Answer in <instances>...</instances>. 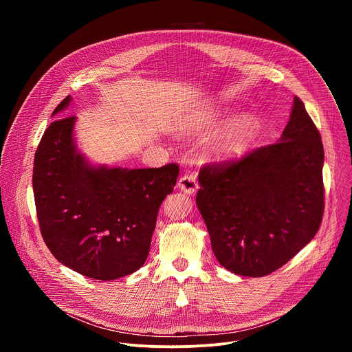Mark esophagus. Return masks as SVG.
Returning a JSON list of instances; mask_svg holds the SVG:
<instances>
[{
    "label": "esophagus",
    "mask_w": 352,
    "mask_h": 352,
    "mask_svg": "<svg viewBox=\"0 0 352 352\" xmlns=\"http://www.w3.org/2000/svg\"><path fill=\"white\" fill-rule=\"evenodd\" d=\"M178 188L182 192H185L188 195H192L197 189V181L192 174H185L178 179Z\"/></svg>",
    "instance_id": "1"
}]
</instances>
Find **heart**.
<instances>
[{"label":"heart","mask_w":352,"mask_h":352,"mask_svg":"<svg viewBox=\"0 0 352 352\" xmlns=\"http://www.w3.org/2000/svg\"><path fill=\"white\" fill-rule=\"evenodd\" d=\"M259 121L252 114H242L230 121L212 140L209 153L219 160L242 156L259 135Z\"/></svg>","instance_id":"obj_1"}]
</instances>
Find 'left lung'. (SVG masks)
Listing matches in <instances>:
<instances>
[{"label": "left lung", "mask_w": 352, "mask_h": 352, "mask_svg": "<svg viewBox=\"0 0 352 352\" xmlns=\"http://www.w3.org/2000/svg\"><path fill=\"white\" fill-rule=\"evenodd\" d=\"M322 138L300 98L278 142L204 166L196 205L219 263L238 276L280 269L316 235L324 210Z\"/></svg>", "instance_id": "obj_1"}]
</instances>
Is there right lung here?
I'll return each mask as SVG.
<instances>
[{
	"label": "right lung",
	"instance_id": "right-lung-1",
	"mask_svg": "<svg viewBox=\"0 0 352 352\" xmlns=\"http://www.w3.org/2000/svg\"><path fill=\"white\" fill-rule=\"evenodd\" d=\"M67 96L53 116L71 103ZM76 117L56 120L38 143L33 193L43 239L56 259L82 276L110 281L140 269L160 205L179 167L110 168L78 152Z\"/></svg>",
	"mask_w": 352,
	"mask_h": 352
}]
</instances>
